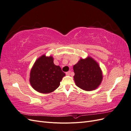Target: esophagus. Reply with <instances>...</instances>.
I'll return each mask as SVG.
<instances>
[{
    "label": "esophagus",
    "mask_w": 131,
    "mask_h": 131,
    "mask_svg": "<svg viewBox=\"0 0 131 131\" xmlns=\"http://www.w3.org/2000/svg\"><path fill=\"white\" fill-rule=\"evenodd\" d=\"M66 74L67 75H70V71H69V72H66Z\"/></svg>",
    "instance_id": "1"
}]
</instances>
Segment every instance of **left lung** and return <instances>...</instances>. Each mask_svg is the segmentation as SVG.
I'll list each match as a JSON object with an SVG mask.
<instances>
[{
    "instance_id": "1",
    "label": "left lung",
    "mask_w": 131,
    "mask_h": 131,
    "mask_svg": "<svg viewBox=\"0 0 131 131\" xmlns=\"http://www.w3.org/2000/svg\"><path fill=\"white\" fill-rule=\"evenodd\" d=\"M75 84L85 91H92L100 86L103 79L102 72L98 63L91 57L80 59L73 66Z\"/></svg>"
}]
</instances>
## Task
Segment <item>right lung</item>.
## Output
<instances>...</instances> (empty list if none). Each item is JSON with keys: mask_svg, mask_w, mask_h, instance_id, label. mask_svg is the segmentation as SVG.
Wrapping results in <instances>:
<instances>
[{"mask_svg": "<svg viewBox=\"0 0 131 131\" xmlns=\"http://www.w3.org/2000/svg\"><path fill=\"white\" fill-rule=\"evenodd\" d=\"M65 75L61 67L54 64L52 56L43 54L34 63L30 70L29 81L38 92L49 93L58 88Z\"/></svg>", "mask_w": 131, "mask_h": 131, "instance_id": "right-lung-1", "label": "right lung"}]
</instances>
